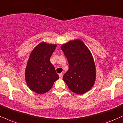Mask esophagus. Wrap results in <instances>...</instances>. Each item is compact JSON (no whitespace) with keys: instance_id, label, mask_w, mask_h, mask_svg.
<instances>
[{"instance_id":"34e87169","label":"esophagus","mask_w":123,"mask_h":123,"mask_svg":"<svg viewBox=\"0 0 123 123\" xmlns=\"http://www.w3.org/2000/svg\"><path fill=\"white\" fill-rule=\"evenodd\" d=\"M59 77H60V79H62V77H63V74H62V73H60V74H59Z\"/></svg>"}]
</instances>
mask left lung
Segmentation results:
<instances>
[{"mask_svg":"<svg viewBox=\"0 0 123 123\" xmlns=\"http://www.w3.org/2000/svg\"><path fill=\"white\" fill-rule=\"evenodd\" d=\"M67 58L69 70L63 80L71 91L83 94L93 86L96 78V68L92 54L82 40L69 41L61 46Z\"/></svg>","mask_w":123,"mask_h":123,"instance_id":"1","label":"left lung"}]
</instances>
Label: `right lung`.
Returning <instances> with one entry per match:
<instances>
[{"label":"right lung","mask_w":123,"mask_h":123,"mask_svg":"<svg viewBox=\"0 0 123 123\" xmlns=\"http://www.w3.org/2000/svg\"><path fill=\"white\" fill-rule=\"evenodd\" d=\"M56 47L57 44L42 41L30 54L25 69V80L28 87L37 93L47 92L59 78L50 60Z\"/></svg>","instance_id":"add662e5"}]
</instances>
